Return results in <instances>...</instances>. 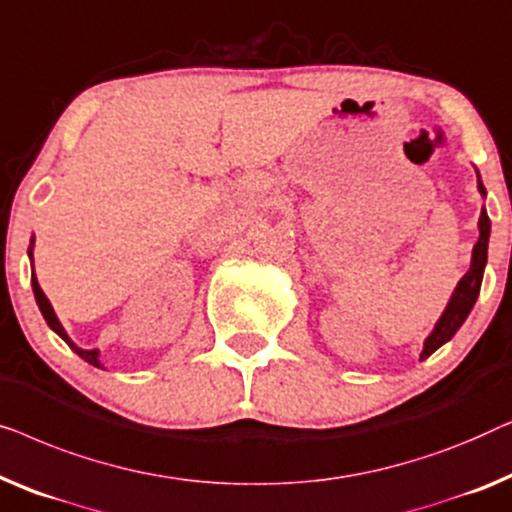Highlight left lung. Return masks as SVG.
Returning <instances> with one entry per match:
<instances>
[{
  "mask_svg": "<svg viewBox=\"0 0 512 512\" xmlns=\"http://www.w3.org/2000/svg\"><path fill=\"white\" fill-rule=\"evenodd\" d=\"M475 174H478V169H475ZM478 190H480L482 197H487V190L480 181V174H478ZM478 229H480V236H478V243L473 246L471 269L466 271L462 280L457 283L455 292H452L448 306H445L443 315L438 318L434 331H431V334L424 338V348H422L420 359H427L431 352H436L443 343H448L450 338L457 334V329L464 325V320L469 318L471 308L475 306V299H478L480 285H482V273H485V266H487L489 232H492V222H489V218H487L485 206H482V211H480Z\"/></svg>",
  "mask_w": 512,
  "mask_h": 512,
  "instance_id": "left-lung-1",
  "label": "left lung"
}]
</instances>
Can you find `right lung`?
Listing matches in <instances>:
<instances>
[{"instance_id":"1","label":"right lung","mask_w":512,"mask_h":512,"mask_svg":"<svg viewBox=\"0 0 512 512\" xmlns=\"http://www.w3.org/2000/svg\"><path fill=\"white\" fill-rule=\"evenodd\" d=\"M32 250H34V236H32V241H30V250H27V255H30V259H32V290H34V299H37V306H39V311H41V315H43V320L48 322V327L53 329L55 334L60 336L62 341L67 343L69 348L76 352L78 357L85 359V362L92 364V366H97V369H104V364L99 362V350H97V348H95V350H85V348H78V345H76V343L71 341V338H69L67 331H64L62 322L57 320V315H55V311H53V306H50L48 297H46V294H43V290H41V287H39V280H37V276H34V255H32Z\"/></svg>"}]
</instances>
